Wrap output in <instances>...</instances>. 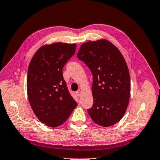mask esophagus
<instances>
[{
    "label": "esophagus",
    "mask_w": 160,
    "mask_h": 160,
    "mask_svg": "<svg viewBox=\"0 0 160 160\" xmlns=\"http://www.w3.org/2000/svg\"><path fill=\"white\" fill-rule=\"evenodd\" d=\"M81 93H82V92H81L80 90H78L76 92V94L78 95V97H80L81 96Z\"/></svg>",
    "instance_id": "34e87169"
}]
</instances>
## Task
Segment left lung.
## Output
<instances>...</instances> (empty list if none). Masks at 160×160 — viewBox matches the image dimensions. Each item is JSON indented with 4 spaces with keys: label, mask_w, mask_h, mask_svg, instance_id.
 <instances>
[{
    "label": "left lung",
    "mask_w": 160,
    "mask_h": 160,
    "mask_svg": "<svg viewBox=\"0 0 160 160\" xmlns=\"http://www.w3.org/2000/svg\"><path fill=\"white\" fill-rule=\"evenodd\" d=\"M78 58L90 69L94 103L88 110L94 123L109 127L118 123L126 112L131 80L128 66L118 48L107 39L80 46Z\"/></svg>",
    "instance_id": "1"
}]
</instances>
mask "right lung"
<instances>
[{
    "label": "right lung",
    "instance_id": "add662e5",
    "mask_svg": "<svg viewBox=\"0 0 160 160\" xmlns=\"http://www.w3.org/2000/svg\"><path fill=\"white\" fill-rule=\"evenodd\" d=\"M76 44L53 42L40 47L29 63L27 91L32 110L51 128L66 122L77 103L70 95L63 68L75 54Z\"/></svg>",
    "mask_w": 160,
    "mask_h": 160
}]
</instances>
